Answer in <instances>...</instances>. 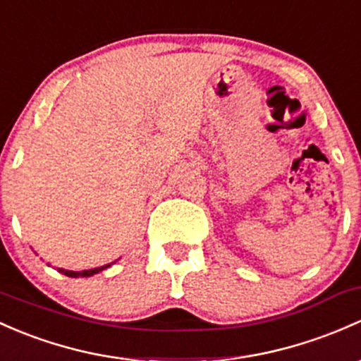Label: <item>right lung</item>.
I'll list each match as a JSON object with an SVG mask.
<instances>
[{"label":"right lung","mask_w":361,"mask_h":361,"mask_svg":"<svg viewBox=\"0 0 361 361\" xmlns=\"http://www.w3.org/2000/svg\"><path fill=\"white\" fill-rule=\"evenodd\" d=\"M107 267H111V264H105V267L93 268V270H85V271H63V275H67V276H91V275H94V273L102 271L104 268H107Z\"/></svg>","instance_id":"obj_1"}]
</instances>
